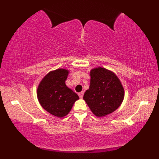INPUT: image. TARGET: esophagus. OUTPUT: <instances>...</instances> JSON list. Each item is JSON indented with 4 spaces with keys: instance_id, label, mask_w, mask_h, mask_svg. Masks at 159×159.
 <instances>
[{
    "instance_id": "obj_1",
    "label": "esophagus",
    "mask_w": 159,
    "mask_h": 159,
    "mask_svg": "<svg viewBox=\"0 0 159 159\" xmlns=\"http://www.w3.org/2000/svg\"><path fill=\"white\" fill-rule=\"evenodd\" d=\"M83 95H84V92H80V93H79V96L80 98H83Z\"/></svg>"
}]
</instances>
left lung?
Segmentation results:
<instances>
[{
    "label": "left lung",
    "instance_id": "8db88e82",
    "mask_svg": "<svg viewBox=\"0 0 159 159\" xmlns=\"http://www.w3.org/2000/svg\"><path fill=\"white\" fill-rule=\"evenodd\" d=\"M89 89L83 99L98 117L113 113L120 106L124 92L120 80L113 72L102 67L92 70Z\"/></svg>",
    "mask_w": 159,
    "mask_h": 159
}]
</instances>
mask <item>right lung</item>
Listing matches in <instances>:
<instances>
[{"label": "right lung", "mask_w": 159, "mask_h": 159, "mask_svg": "<svg viewBox=\"0 0 159 159\" xmlns=\"http://www.w3.org/2000/svg\"><path fill=\"white\" fill-rule=\"evenodd\" d=\"M68 71L58 69L49 72L39 83L38 97L46 111L61 117L68 113L79 97L66 85Z\"/></svg>", "instance_id": "obj_1"}]
</instances>
